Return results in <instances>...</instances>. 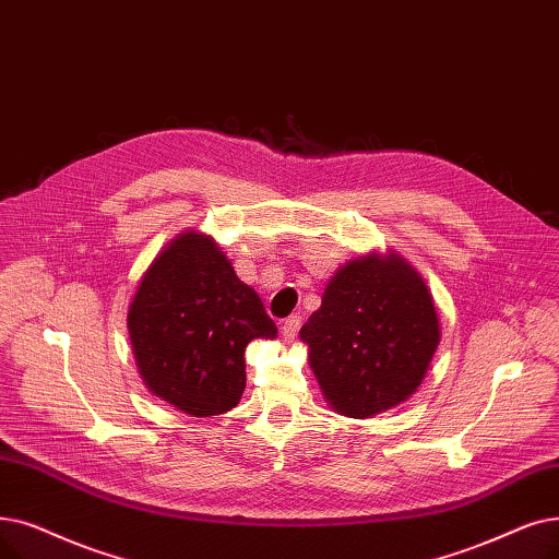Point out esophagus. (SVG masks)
I'll return each mask as SVG.
<instances>
[{"label": "esophagus", "instance_id": "esophagus-1", "mask_svg": "<svg viewBox=\"0 0 559 559\" xmlns=\"http://www.w3.org/2000/svg\"><path fill=\"white\" fill-rule=\"evenodd\" d=\"M299 326H301V318L299 314H289V318L283 322V326H281V335H283V340L285 343H293V340L297 337V333H299Z\"/></svg>", "mask_w": 559, "mask_h": 559}]
</instances>
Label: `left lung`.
<instances>
[{
	"instance_id": "8db88e82",
	"label": "left lung",
	"mask_w": 559,
	"mask_h": 559,
	"mask_svg": "<svg viewBox=\"0 0 559 559\" xmlns=\"http://www.w3.org/2000/svg\"><path fill=\"white\" fill-rule=\"evenodd\" d=\"M299 337L329 406L362 420L418 391L441 320L414 264L397 251H370L331 276Z\"/></svg>"
}]
</instances>
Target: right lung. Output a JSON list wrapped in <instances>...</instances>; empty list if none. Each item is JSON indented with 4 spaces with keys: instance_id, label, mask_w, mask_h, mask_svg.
I'll return each mask as SVG.
<instances>
[{
    "instance_id": "add662e5",
    "label": "right lung",
    "mask_w": 559,
    "mask_h": 559,
    "mask_svg": "<svg viewBox=\"0 0 559 559\" xmlns=\"http://www.w3.org/2000/svg\"><path fill=\"white\" fill-rule=\"evenodd\" d=\"M128 331L145 388L191 418L235 408L247 385V345L278 335L255 289L201 230H182L148 264Z\"/></svg>"
}]
</instances>
